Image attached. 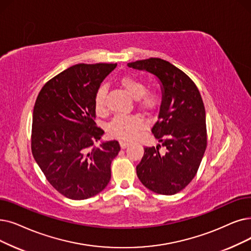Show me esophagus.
<instances>
[{
    "label": "esophagus",
    "mask_w": 251,
    "mask_h": 251,
    "mask_svg": "<svg viewBox=\"0 0 251 251\" xmlns=\"http://www.w3.org/2000/svg\"><path fill=\"white\" fill-rule=\"evenodd\" d=\"M128 146H129V143H127V141L120 140V147H121V149H126Z\"/></svg>",
    "instance_id": "34e87169"
}]
</instances>
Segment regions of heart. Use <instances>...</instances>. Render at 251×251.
<instances>
[{
    "mask_svg": "<svg viewBox=\"0 0 251 251\" xmlns=\"http://www.w3.org/2000/svg\"><path fill=\"white\" fill-rule=\"evenodd\" d=\"M121 85L130 95L136 99L141 110L152 112L161 103V95L155 89H146V83L133 75H124L119 79ZM105 87L100 86L94 94V110L97 114L105 112ZM144 126V121L137 115H117L107 125V131L112 136L122 139H132L138 130Z\"/></svg>",
    "mask_w": 251,
    "mask_h": 251,
    "instance_id": "obj_1",
    "label": "heart"
}]
</instances>
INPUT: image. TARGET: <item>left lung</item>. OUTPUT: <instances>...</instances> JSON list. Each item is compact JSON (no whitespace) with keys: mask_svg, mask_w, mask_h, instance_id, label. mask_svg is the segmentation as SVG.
Listing matches in <instances>:
<instances>
[{"mask_svg":"<svg viewBox=\"0 0 251 251\" xmlns=\"http://www.w3.org/2000/svg\"><path fill=\"white\" fill-rule=\"evenodd\" d=\"M129 68L144 70L162 83V103L151 132L160 141L146 147L136 166L139 180L149 190L174 195L195 177L207 147L205 108L197 86L176 65L161 58L130 62ZM166 151H158L160 146Z\"/></svg>","mask_w":251,"mask_h":251,"instance_id":"left-lung-1","label":"left lung"}]
</instances>
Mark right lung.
<instances>
[{"mask_svg":"<svg viewBox=\"0 0 251 251\" xmlns=\"http://www.w3.org/2000/svg\"><path fill=\"white\" fill-rule=\"evenodd\" d=\"M117 63H79L50 79L32 113L31 152L51 186L72 200L100 193L111 179L117 140L94 147L104 131L94 120V94Z\"/></svg>","mask_w":251,"mask_h":251,"instance_id":"right-lung-1","label":"right lung"}]
</instances>
